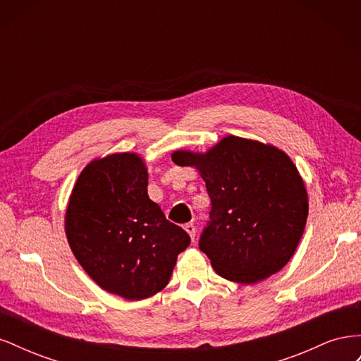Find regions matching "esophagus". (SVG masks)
<instances>
[{"label": "esophagus", "instance_id": "obj_1", "mask_svg": "<svg viewBox=\"0 0 361 361\" xmlns=\"http://www.w3.org/2000/svg\"><path fill=\"white\" fill-rule=\"evenodd\" d=\"M183 228L191 236V239H194V236H195V226H194V223H187Z\"/></svg>", "mask_w": 361, "mask_h": 361}]
</instances>
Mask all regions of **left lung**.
<instances>
[{
    "instance_id": "left-lung-1",
    "label": "left lung",
    "mask_w": 361,
    "mask_h": 361,
    "mask_svg": "<svg viewBox=\"0 0 361 361\" xmlns=\"http://www.w3.org/2000/svg\"><path fill=\"white\" fill-rule=\"evenodd\" d=\"M180 167H195L211 197L199 247L218 276L257 283L285 267L302 236L307 191L280 149L228 135L206 154L176 150Z\"/></svg>"
}]
</instances>
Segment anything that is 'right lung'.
<instances>
[{
	"mask_svg": "<svg viewBox=\"0 0 361 361\" xmlns=\"http://www.w3.org/2000/svg\"><path fill=\"white\" fill-rule=\"evenodd\" d=\"M64 223L87 274L133 301L166 288L178 255L191 243L149 199L147 170L135 154L92 161L76 179Z\"/></svg>",
	"mask_w": 361,
	"mask_h": 361,
	"instance_id": "add662e5",
	"label": "right lung"
}]
</instances>
